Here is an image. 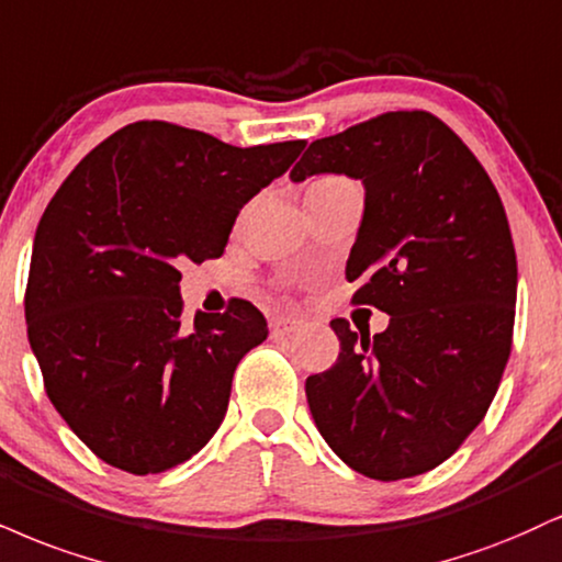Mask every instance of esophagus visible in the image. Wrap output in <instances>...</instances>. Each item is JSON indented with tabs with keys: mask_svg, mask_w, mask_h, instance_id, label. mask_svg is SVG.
Instances as JSON below:
<instances>
[{
	"mask_svg": "<svg viewBox=\"0 0 562 562\" xmlns=\"http://www.w3.org/2000/svg\"><path fill=\"white\" fill-rule=\"evenodd\" d=\"M295 329H299V322L295 319H285V316H274L272 322H269V335L274 337H285V335H290V333H295Z\"/></svg>",
	"mask_w": 562,
	"mask_h": 562,
	"instance_id": "esophagus-1",
	"label": "esophagus"
}]
</instances>
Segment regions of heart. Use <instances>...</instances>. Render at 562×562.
<instances>
[{
    "mask_svg": "<svg viewBox=\"0 0 562 562\" xmlns=\"http://www.w3.org/2000/svg\"><path fill=\"white\" fill-rule=\"evenodd\" d=\"M340 182H350V180H346V178H337V175H329V178L316 180L314 186H311V188H333V186H340Z\"/></svg>",
    "mask_w": 562,
    "mask_h": 562,
    "instance_id": "b5f03b06",
    "label": "heart"
}]
</instances>
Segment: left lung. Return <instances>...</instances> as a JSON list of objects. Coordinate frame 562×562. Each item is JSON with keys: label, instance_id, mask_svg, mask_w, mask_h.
Masks as SVG:
<instances>
[{"label": "left lung", "instance_id": "obj_1", "mask_svg": "<svg viewBox=\"0 0 562 562\" xmlns=\"http://www.w3.org/2000/svg\"><path fill=\"white\" fill-rule=\"evenodd\" d=\"M363 180L350 248L358 306L390 314L369 337L348 319L333 369L306 397L322 437L380 482L437 469L486 416L510 358L518 263L497 188L471 148L424 110L384 112L314 140L290 178Z\"/></svg>", "mask_w": 562, "mask_h": 562}]
</instances>
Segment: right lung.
<instances>
[{
  "mask_svg": "<svg viewBox=\"0 0 562 562\" xmlns=\"http://www.w3.org/2000/svg\"><path fill=\"white\" fill-rule=\"evenodd\" d=\"M303 146L240 148L140 120L54 193L33 238L29 340L52 405L104 463L161 474L220 429L235 367L267 340V319L233 299L186 322L178 267L225 254L243 204Z\"/></svg>",
  "mask_w": 562,
  "mask_h": 562,
  "instance_id": "add662e5",
  "label": "right lung"
}]
</instances>
